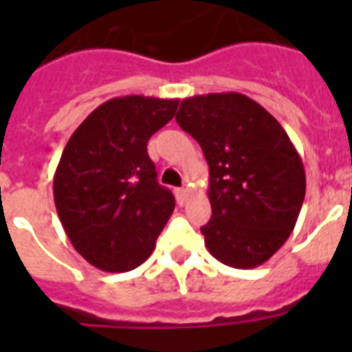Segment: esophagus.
<instances>
[{
    "mask_svg": "<svg viewBox=\"0 0 352 352\" xmlns=\"http://www.w3.org/2000/svg\"><path fill=\"white\" fill-rule=\"evenodd\" d=\"M174 194H176V201H178V204H185V201H186V197H188V190H186V188H176V190H174Z\"/></svg>",
    "mask_w": 352,
    "mask_h": 352,
    "instance_id": "1",
    "label": "esophagus"
}]
</instances>
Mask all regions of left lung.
<instances>
[{
  "label": "left lung",
  "mask_w": 352,
  "mask_h": 352,
  "mask_svg": "<svg viewBox=\"0 0 352 352\" xmlns=\"http://www.w3.org/2000/svg\"><path fill=\"white\" fill-rule=\"evenodd\" d=\"M176 121L210 166L211 220L201 227L214 259L256 268L296 226L305 199L303 162L282 125L241 93L185 98Z\"/></svg>",
  "instance_id": "8db88e82"
}]
</instances>
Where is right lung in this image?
<instances>
[{
	"mask_svg": "<svg viewBox=\"0 0 352 352\" xmlns=\"http://www.w3.org/2000/svg\"><path fill=\"white\" fill-rule=\"evenodd\" d=\"M179 100L116 96L72 133L54 174V203L72 245L104 272L144 263L174 211L158 185L149 138L173 120Z\"/></svg>",
	"mask_w": 352,
	"mask_h": 352,
	"instance_id": "obj_1",
	"label": "right lung"
}]
</instances>
